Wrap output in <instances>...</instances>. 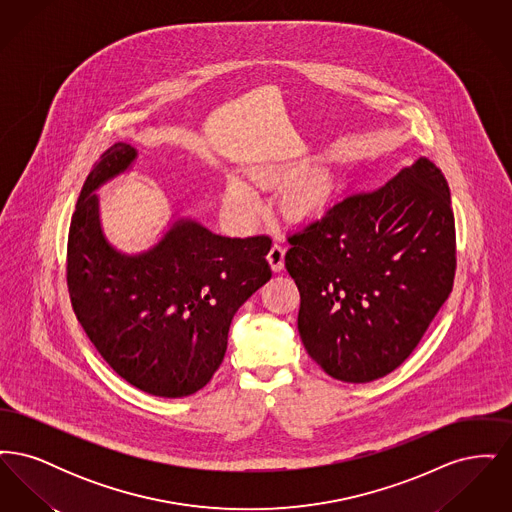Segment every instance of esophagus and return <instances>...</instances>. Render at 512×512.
I'll return each instance as SVG.
<instances>
[{
  "instance_id": "1",
  "label": "esophagus",
  "mask_w": 512,
  "mask_h": 512,
  "mask_svg": "<svg viewBox=\"0 0 512 512\" xmlns=\"http://www.w3.org/2000/svg\"><path fill=\"white\" fill-rule=\"evenodd\" d=\"M284 255H286V247L282 244H274L268 251V263L272 270H282L284 268Z\"/></svg>"
}]
</instances>
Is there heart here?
<instances>
[{"mask_svg":"<svg viewBox=\"0 0 512 512\" xmlns=\"http://www.w3.org/2000/svg\"><path fill=\"white\" fill-rule=\"evenodd\" d=\"M226 201L236 213H242V215H251L257 209V195L238 178L228 180Z\"/></svg>","mask_w":512,"mask_h":512,"instance_id":"heart-1","label":"heart"}]
</instances>
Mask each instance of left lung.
<instances>
[{
    "label": "left lung",
    "instance_id": "obj_1",
    "mask_svg": "<svg viewBox=\"0 0 512 512\" xmlns=\"http://www.w3.org/2000/svg\"><path fill=\"white\" fill-rule=\"evenodd\" d=\"M288 244L307 353L341 382L378 380L413 353L453 290L447 180L422 157L376 190L343 195Z\"/></svg>",
    "mask_w": 512,
    "mask_h": 512
}]
</instances>
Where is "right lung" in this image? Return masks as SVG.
I'll use <instances>...</instances> for the list:
<instances>
[{
	"instance_id": "add662e5",
	"label": "right lung",
	"mask_w": 512,
	"mask_h": 512,
	"mask_svg": "<svg viewBox=\"0 0 512 512\" xmlns=\"http://www.w3.org/2000/svg\"><path fill=\"white\" fill-rule=\"evenodd\" d=\"M134 159L119 142L88 174L69 228L67 288L86 336L121 378L157 397H186L213 378L236 311L270 280L272 240L178 220L147 253H117L101 236L94 190Z\"/></svg>"
}]
</instances>
